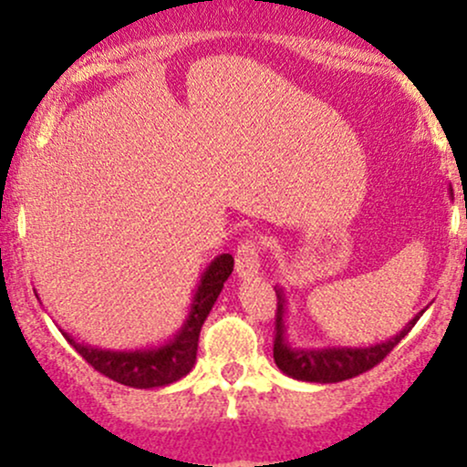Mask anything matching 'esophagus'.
<instances>
[{"instance_id": "esophagus-1", "label": "esophagus", "mask_w": 467, "mask_h": 467, "mask_svg": "<svg viewBox=\"0 0 467 467\" xmlns=\"http://www.w3.org/2000/svg\"><path fill=\"white\" fill-rule=\"evenodd\" d=\"M234 270H237V276L244 278V281L259 275V244L254 239L241 241L237 254H234Z\"/></svg>"}]
</instances>
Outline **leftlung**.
<instances>
[{
	"mask_svg": "<svg viewBox=\"0 0 467 467\" xmlns=\"http://www.w3.org/2000/svg\"><path fill=\"white\" fill-rule=\"evenodd\" d=\"M276 292V334H275V362L283 373L301 382L316 384H336L342 379L356 378L375 364L382 362L384 358L398 347V342L415 327L420 316L426 312L421 309L415 318L410 320L398 336L389 340L375 342L368 347H318V349H303V347H292L287 337L285 316H287V294L283 287H275Z\"/></svg>",
	"mask_w": 467,
	"mask_h": 467,
	"instance_id": "left-lung-1",
	"label": "left lung"
}]
</instances>
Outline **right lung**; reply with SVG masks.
I'll return each instance as SVG.
<instances>
[{
	"instance_id": "1",
	"label": "right lung",
	"mask_w": 467,
	"mask_h": 467,
	"mask_svg": "<svg viewBox=\"0 0 467 467\" xmlns=\"http://www.w3.org/2000/svg\"><path fill=\"white\" fill-rule=\"evenodd\" d=\"M234 259L230 254H219L206 270L202 272L195 294H192L189 316L173 337L158 347H140V349H103V347L78 342L67 331H61L80 358L92 364L99 373L107 375L118 384L131 389H158L178 382L195 367L197 342L203 320L211 314L223 283L233 272ZM36 294V292H35Z\"/></svg>"
}]
</instances>
